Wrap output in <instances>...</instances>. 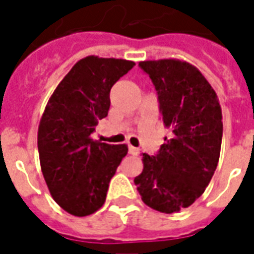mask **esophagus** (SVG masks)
Masks as SVG:
<instances>
[{"label":"esophagus","mask_w":254,"mask_h":254,"mask_svg":"<svg viewBox=\"0 0 254 254\" xmlns=\"http://www.w3.org/2000/svg\"><path fill=\"white\" fill-rule=\"evenodd\" d=\"M129 154L133 155V156H138V155H140V149L136 148V147H132V145H129Z\"/></svg>","instance_id":"esophagus-1"}]
</instances>
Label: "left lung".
Listing matches in <instances>:
<instances>
[{
    "label": "left lung",
    "mask_w": 254,
    "mask_h": 254,
    "mask_svg": "<svg viewBox=\"0 0 254 254\" xmlns=\"http://www.w3.org/2000/svg\"><path fill=\"white\" fill-rule=\"evenodd\" d=\"M158 94L171 137L158 154H143L144 169L134 184L148 207L178 212L201 196L216 170L222 145V109L200 70L180 60L143 61Z\"/></svg>",
    "instance_id": "8db88e82"
}]
</instances>
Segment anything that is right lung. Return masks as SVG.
Masks as SVG:
<instances>
[{
  "label": "right lung",
  "mask_w": 254,
  "mask_h": 254,
  "mask_svg": "<svg viewBox=\"0 0 254 254\" xmlns=\"http://www.w3.org/2000/svg\"><path fill=\"white\" fill-rule=\"evenodd\" d=\"M133 61L89 56L69 70L47 102L38 129L41 169L50 194L74 216H87L106 201L109 184L127 154L125 144L91 138L107 117L110 89Z\"/></svg>",
  "instance_id": "obj_1"
}]
</instances>
